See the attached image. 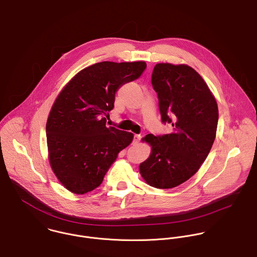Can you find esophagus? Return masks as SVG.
<instances>
[{
  "label": "esophagus",
  "mask_w": 257,
  "mask_h": 257,
  "mask_svg": "<svg viewBox=\"0 0 257 257\" xmlns=\"http://www.w3.org/2000/svg\"><path fill=\"white\" fill-rule=\"evenodd\" d=\"M141 138H142V136L140 134H135L134 139H133V144H138L139 141L141 140Z\"/></svg>",
  "instance_id": "esophagus-1"
}]
</instances>
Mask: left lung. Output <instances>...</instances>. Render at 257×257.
<instances>
[{
	"instance_id": "1",
	"label": "left lung",
	"mask_w": 257,
	"mask_h": 257,
	"mask_svg": "<svg viewBox=\"0 0 257 257\" xmlns=\"http://www.w3.org/2000/svg\"><path fill=\"white\" fill-rule=\"evenodd\" d=\"M151 83L161 121L171 124L173 132L145 136L152 151L139 169L148 184L169 189L193 176L208 156L216 135L218 107L204 80L187 65L157 64Z\"/></svg>"
}]
</instances>
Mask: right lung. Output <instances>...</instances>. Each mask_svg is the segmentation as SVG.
Returning <instances> with one entry per match:
<instances>
[{"label": "right lung", "instance_id": "add662e5", "mask_svg": "<svg viewBox=\"0 0 257 257\" xmlns=\"http://www.w3.org/2000/svg\"><path fill=\"white\" fill-rule=\"evenodd\" d=\"M145 62H100L80 71L57 97L46 125L51 167L73 193L97 188L133 134L106 126L115 94L138 79Z\"/></svg>", "mask_w": 257, "mask_h": 257}]
</instances>
